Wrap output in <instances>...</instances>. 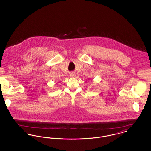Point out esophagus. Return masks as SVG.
Instances as JSON below:
<instances>
[{
  "mask_svg": "<svg viewBox=\"0 0 151 151\" xmlns=\"http://www.w3.org/2000/svg\"><path fill=\"white\" fill-rule=\"evenodd\" d=\"M75 76H76L75 73H74V72L70 73V76H71V77H75Z\"/></svg>",
  "mask_w": 151,
  "mask_h": 151,
  "instance_id": "1",
  "label": "esophagus"
}]
</instances>
